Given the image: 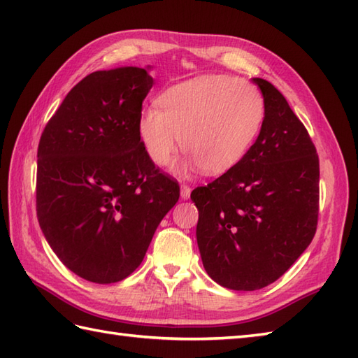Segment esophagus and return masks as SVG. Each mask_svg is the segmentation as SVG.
<instances>
[{
  "label": "esophagus",
  "instance_id": "obj_1",
  "mask_svg": "<svg viewBox=\"0 0 358 358\" xmlns=\"http://www.w3.org/2000/svg\"><path fill=\"white\" fill-rule=\"evenodd\" d=\"M191 191L192 189L189 187L187 185H181V187H180V194H181V199L183 200H187L189 196H191Z\"/></svg>",
  "mask_w": 358,
  "mask_h": 358
}]
</instances>
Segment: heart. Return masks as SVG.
Masks as SVG:
<instances>
[{"mask_svg": "<svg viewBox=\"0 0 358 358\" xmlns=\"http://www.w3.org/2000/svg\"><path fill=\"white\" fill-rule=\"evenodd\" d=\"M159 106L143 108L138 136L155 166L172 163L181 144L187 152L181 173L201 169L222 175L234 169L257 140L264 120L260 90L227 75L196 77L166 89Z\"/></svg>", "mask_w": 358, "mask_h": 358, "instance_id": "b5f03b06", "label": "heart"}]
</instances>
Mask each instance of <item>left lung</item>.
<instances>
[{
  "label": "left lung",
  "instance_id": "left-lung-1",
  "mask_svg": "<svg viewBox=\"0 0 358 358\" xmlns=\"http://www.w3.org/2000/svg\"><path fill=\"white\" fill-rule=\"evenodd\" d=\"M264 120L246 157L192 191L204 269L223 287L255 291L278 280L313 241L320 164L313 140L269 81L252 78Z\"/></svg>",
  "mask_w": 358,
  "mask_h": 358
}]
</instances>
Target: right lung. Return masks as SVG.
<instances>
[{"label": "right lung", "instance_id": "right-lung-1", "mask_svg": "<svg viewBox=\"0 0 358 358\" xmlns=\"http://www.w3.org/2000/svg\"><path fill=\"white\" fill-rule=\"evenodd\" d=\"M150 67L83 78L38 144L36 217L49 246L78 277L117 283L138 268L163 217L180 199L138 136Z\"/></svg>", "mask_w": 358, "mask_h": 358}]
</instances>
